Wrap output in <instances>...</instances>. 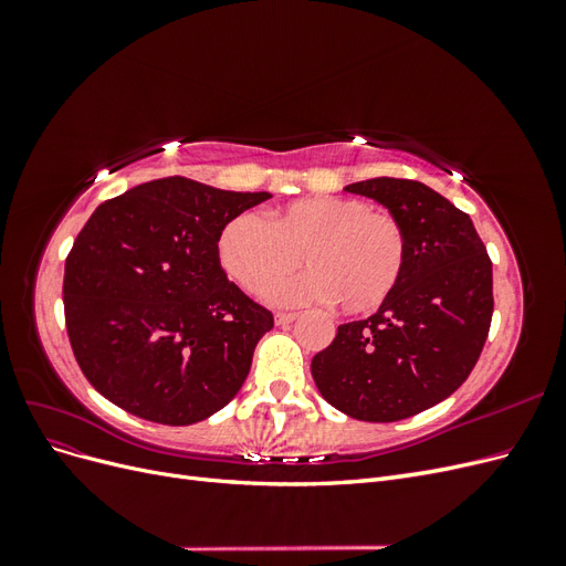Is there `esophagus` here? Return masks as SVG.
Listing matches in <instances>:
<instances>
[{
    "mask_svg": "<svg viewBox=\"0 0 566 566\" xmlns=\"http://www.w3.org/2000/svg\"><path fill=\"white\" fill-rule=\"evenodd\" d=\"M297 318V314H293V312H279L276 314V323L279 325H287V323H293Z\"/></svg>",
    "mask_w": 566,
    "mask_h": 566,
    "instance_id": "obj_1",
    "label": "esophagus"
}]
</instances>
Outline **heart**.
I'll use <instances>...</instances> for the list:
<instances>
[{
	"label": "heart",
	"mask_w": 566,
	"mask_h": 566,
	"mask_svg": "<svg viewBox=\"0 0 566 566\" xmlns=\"http://www.w3.org/2000/svg\"><path fill=\"white\" fill-rule=\"evenodd\" d=\"M311 271L269 290L281 304L335 302L349 316L370 314L394 295L406 260L408 235L401 219L373 210L361 198L312 196L269 212L229 219L217 238L227 276L248 293H262L289 275L298 256Z\"/></svg>",
	"instance_id": "heart-1"
}]
</instances>
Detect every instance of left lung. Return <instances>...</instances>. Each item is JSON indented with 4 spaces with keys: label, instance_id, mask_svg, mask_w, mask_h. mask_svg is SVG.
Masks as SVG:
<instances>
[{
    "label": "left lung",
    "instance_id": "left-lung-1",
    "mask_svg": "<svg viewBox=\"0 0 566 566\" xmlns=\"http://www.w3.org/2000/svg\"><path fill=\"white\" fill-rule=\"evenodd\" d=\"M345 191L378 200L408 235L394 295L342 323L312 361L321 397L349 418L394 422L432 408L468 380L493 316V271L470 214L430 186L378 177Z\"/></svg>",
    "mask_w": 566,
    "mask_h": 566
}]
</instances>
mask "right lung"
Wrapping results in <instances>:
<instances>
[{
    "label": "right lung",
    "instance_id": "right-lung-1",
    "mask_svg": "<svg viewBox=\"0 0 566 566\" xmlns=\"http://www.w3.org/2000/svg\"><path fill=\"white\" fill-rule=\"evenodd\" d=\"M269 198L165 177L98 205L63 276L67 337L98 394L160 424L235 397L273 316L227 279L217 238Z\"/></svg>",
    "mask_w": 566,
    "mask_h": 566
}]
</instances>
